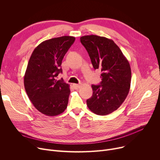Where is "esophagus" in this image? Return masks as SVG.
<instances>
[{
    "mask_svg": "<svg viewBox=\"0 0 160 160\" xmlns=\"http://www.w3.org/2000/svg\"><path fill=\"white\" fill-rule=\"evenodd\" d=\"M73 87L75 89H78L80 88V84H77V83H74L73 84Z\"/></svg>",
    "mask_w": 160,
    "mask_h": 160,
    "instance_id": "esophagus-1",
    "label": "esophagus"
}]
</instances>
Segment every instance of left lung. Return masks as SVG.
I'll return each instance as SVG.
<instances>
[{"instance_id":"left-lung-1","label":"left lung","mask_w":160,"mask_h":160,"mask_svg":"<svg viewBox=\"0 0 160 160\" xmlns=\"http://www.w3.org/2000/svg\"><path fill=\"white\" fill-rule=\"evenodd\" d=\"M94 69L101 70L100 85H92L93 95L87 100L89 110L98 115L117 110L127 98L131 83L128 60L112 39L96 35L80 38Z\"/></svg>"}]
</instances>
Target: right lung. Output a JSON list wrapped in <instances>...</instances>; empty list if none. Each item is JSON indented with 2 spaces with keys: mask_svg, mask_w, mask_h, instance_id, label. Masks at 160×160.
Returning <instances> with one entry per match:
<instances>
[{
  "mask_svg": "<svg viewBox=\"0 0 160 160\" xmlns=\"http://www.w3.org/2000/svg\"><path fill=\"white\" fill-rule=\"evenodd\" d=\"M74 41V37L66 36L44 41L30 58L24 88L33 105L47 116L62 113L68 104L69 85L57 77L62 72V60Z\"/></svg>",
  "mask_w": 160,
  "mask_h": 160,
  "instance_id": "1",
  "label": "right lung"
}]
</instances>
